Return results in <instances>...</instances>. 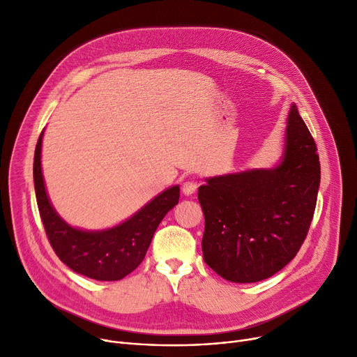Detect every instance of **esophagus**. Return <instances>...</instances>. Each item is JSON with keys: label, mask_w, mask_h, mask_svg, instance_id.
Masks as SVG:
<instances>
[{"label": "esophagus", "mask_w": 357, "mask_h": 357, "mask_svg": "<svg viewBox=\"0 0 357 357\" xmlns=\"http://www.w3.org/2000/svg\"><path fill=\"white\" fill-rule=\"evenodd\" d=\"M197 188H198V185H197V182H194V181H185V182L182 183V192H183V195H186V197H191L192 194H195Z\"/></svg>", "instance_id": "esophagus-1"}]
</instances>
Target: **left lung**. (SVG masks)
<instances>
[{
    "mask_svg": "<svg viewBox=\"0 0 357 357\" xmlns=\"http://www.w3.org/2000/svg\"><path fill=\"white\" fill-rule=\"evenodd\" d=\"M204 260L221 278L259 282L285 268L312 221L320 159L308 127L291 105L284 153L276 166L205 178Z\"/></svg>",
    "mask_w": 357,
    "mask_h": 357,
    "instance_id": "left-lung-1",
    "label": "left lung"
}]
</instances>
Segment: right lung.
<instances>
[{
    "mask_svg": "<svg viewBox=\"0 0 357 357\" xmlns=\"http://www.w3.org/2000/svg\"><path fill=\"white\" fill-rule=\"evenodd\" d=\"M34 152L33 178L37 207L54 253L73 272L97 280H120L133 272L146 256L153 234L179 201V186H171L147 202L142 210L105 230L72 227L49 201L42 174V139Z\"/></svg>",
    "mask_w": 357,
    "mask_h": 357,
    "instance_id": "right-lung-1",
    "label": "right lung"
}]
</instances>
